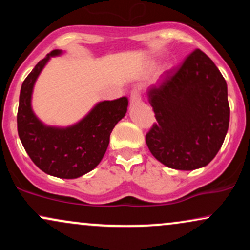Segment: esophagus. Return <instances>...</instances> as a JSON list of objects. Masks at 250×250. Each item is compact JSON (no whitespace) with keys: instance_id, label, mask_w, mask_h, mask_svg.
I'll return each mask as SVG.
<instances>
[{"instance_id":"obj_1","label":"esophagus","mask_w":250,"mask_h":250,"mask_svg":"<svg viewBox=\"0 0 250 250\" xmlns=\"http://www.w3.org/2000/svg\"><path fill=\"white\" fill-rule=\"evenodd\" d=\"M140 101H141V91H140V88L137 85H135L130 91V103L134 104V103H137Z\"/></svg>"}]
</instances>
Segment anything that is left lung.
Returning <instances> with one entry per match:
<instances>
[{
	"label": "left lung",
	"instance_id": "obj_1",
	"mask_svg": "<svg viewBox=\"0 0 250 250\" xmlns=\"http://www.w3.org/2000/svg\"><path fill=\"white\" fill-rule=\"evenodd\" d=\"M156 122L146 142L169 168L194 170L216 156L229 127L227 83L215 63L195 49L147 91Z\"/></svg>",
	"mask_w": 250,
	"mask_h": 250
}]
</instances>
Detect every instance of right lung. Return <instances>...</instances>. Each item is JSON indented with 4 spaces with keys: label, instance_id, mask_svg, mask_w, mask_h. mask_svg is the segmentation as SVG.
Returning <instances> with one entry per match:
<instances>
[{
    "label": "right lung",
    "instance_id": "right-lung-1",
    "mask_svg": "<svg viewBox=\"0 0 250 250\" xmlns=\"http://www.w3.org/2000/svg\"><path fill=\"white\" fill-rule=\"evenodd\" d=\"M53 50L35 65L22 83L17 110L20 140L35 165L44 173L61 179H76L89 173L101 162L110 133L127 113L125 96L100 102L81 122L69 128L45 127L31 110L30 100L34 83Z\"/></svg>",
    "mask_w": 250,
    "mask_h": 250
}]
</instances>
